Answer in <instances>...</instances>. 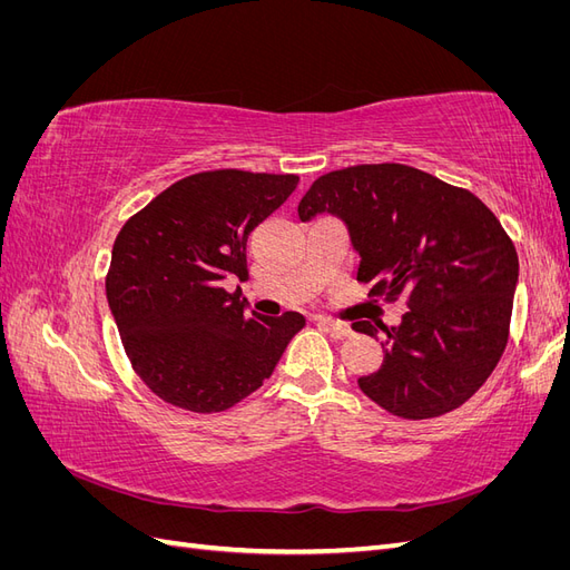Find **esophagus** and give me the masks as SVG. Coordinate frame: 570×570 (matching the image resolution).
<instances>
[{
    "instance_id": "34e87169",
    "label": "esophagus",
    "mask_w": 570,
    "mask_h": 570,
    "mask_svg": "<svg viewBox=\"0 0 570 570\" xmlns=\"http://www.w3.org/2000/svg\"><path fill=\"white\" fill-rule=\"evenodd\" d=\"M316 323L323 327L325 333H331L335 340H344V337L352 335V327L347 323H340V321L325 318V316H316Z\"/></svg>"
}]
</instances>
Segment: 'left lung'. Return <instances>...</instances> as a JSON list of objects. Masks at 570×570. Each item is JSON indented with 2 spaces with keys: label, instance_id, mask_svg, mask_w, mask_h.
<instances>
[{
  "label": "left lung",
  "instance_id": "8db88e82",
  "mask_svg": "<svg viewBox=\"0 0 570 570\" xmlns=\"http://www.w3.org/2000/svg\"><path fill=\"white\" fill-rule=\"evenodd\" d=\"M299 218L344 220L368 295L409 312L400 325L356 321L383 335V366L358 377L366 396L400 419L459 409L488 381L509 342L519 254L473 193L404 164L331 170L302 197Z\"/></svg>",
  "mask_w": 570,
  "mask_h": 570
}]
</instances>
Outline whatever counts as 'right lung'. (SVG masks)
I'll list each match as a JSON object with an SVG mask.
<instances>
[{"instance_id":"1","label":"right lung","mask_w":570,"mask_h":570,"mask_svg":"<svg viewBox=\"0 0 570 570\" xmlns=\"http://www.w3.org/2000/svg\"><path fill=\"white\" fill-rule=\"evenodd\" d=\"M299 176L220 168L187 176L120 228L107 299L135 373L164 402L218 413L264 385L297 312L262 316L226 281H247V237Z\"/></svg>"}]
</instances>
